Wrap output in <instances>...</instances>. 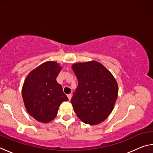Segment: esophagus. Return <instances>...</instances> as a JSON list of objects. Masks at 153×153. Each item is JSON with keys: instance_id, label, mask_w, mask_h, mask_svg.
<instances>
[{"instance_id": "obj_1", "label": "esophagus", "mask_w": 153, "mask_h": 153, "mask_svg": "<svg viewBox=\"0 0 153 153\" xmlns=\"http://www.w3.org/2000/svg\"><path fill=\"white\" fill-rule=\"evenodd\" d=\"M71 97H72V94H67V97H68V98H69V100H71Z\"/></svg>"}]
</instances>
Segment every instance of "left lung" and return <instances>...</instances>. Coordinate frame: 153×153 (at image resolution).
<instances>
[{
  "label": "left lung",
  "mask_w": 153,
  "mask_h": 153,
  "mask_svg": "<svg viewBox=\"0 0 153 153\" xmlns=\"http://www.w3.org/2000/svg\"><path fill=\"white\" fill-rule=\"evenodd\" d=\"M78 85L71 102L77 117L85 123L97 125L112 111L118 95L113 75L97 61L74 64Z\"/></svg>",
  "instance_id": "8db88e82"
}]
</instances>
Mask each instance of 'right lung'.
<instances>
[{
  "mask_svg": "<svg viewBox=\"0 0 153 153\" xmlns=\"http://www.w3.org/2000/svg\"><path fill=\"white\" fill-rule=\"evenodd\" d=\"M61 69L56 62H46L31 71L24 82L22 97L25 108L40 122L48 123L55 119L59 106L68 100L56 80Z\"/></svg>",
  "mask_w": 153,
  "mask_h": 153,
  "instance_id": "add662e5",
  "label": "right lung"
}]
</instances>
